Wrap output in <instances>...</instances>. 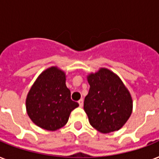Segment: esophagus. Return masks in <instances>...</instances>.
<instances>
[{"label":"esophagus","instance_id":"esophagus-1","mask_svg":"<svg viewBox=\"0 0 159 159\" xmlns=\"http://www.w3.org/2000/svg\"><path fill=\"white\" fill-rule=\"evenodd\" d=\"M78 104H79L80 107H82V106H83V100L80 99L79 101H78Z\"/></svg>","mask_w":159,"mask_h":159}]
</instances>
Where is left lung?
Returning a JSON list of instances; mask_svg holds the SVG:
<instances>
[{"instance_id":"1","label":"left lung","mask_w":159,"mask_h":159,"mask_svg":"<svg viewBox=\"0 0 159 159\" xmlns=\"http://www.w3.org/2000/svg\"><path fill=\"white\" fill-rule=\"evenodd\" d=\"M90 85L84 100L85 112L91 125L102 133L118 130L132 113L129 92L115 73L106 68L87 77Z\"/></svg>"}]
</instances>
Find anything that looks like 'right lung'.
<instances>
[{
	"label": "right lung",
	"mask_w": 159,
	"mask_h": 159,
	"mask_svg": "<svg viewBox=\"0 0 159 159\" xmlns=\"http://www.w3.org/2000/svg\"><path fill=\"white\" fill-rule=\"evenodd\" d=\"M65 81L64 72L52 67L39 75L29 92L27 113L40 128L53 131L64 126L71 111L79 106L71 99Z\"/></svg>",
	"instance_id": "add662e5"
}]
</instances>
